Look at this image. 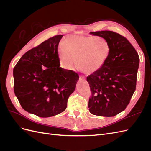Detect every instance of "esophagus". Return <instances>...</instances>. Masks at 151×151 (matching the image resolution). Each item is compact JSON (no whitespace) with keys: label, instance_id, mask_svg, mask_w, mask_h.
Segmentation results:
<instances>
[{"label":"esophagus","instance_id":"34e87169","mask_svg":"<svg viewBox=\"0 0 151 151\" xmlns=\"http://www.w3.org/2000/svg\"><path fill=\"white\" fill-rule=\"evenodd\" d=\"M79 80L80 81H84L85 79H84V76H81L80 77H79Z\"/></svg>","mask_w":151,"mask_h":151}]
</instances>
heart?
Here are the masks:
<instances>
[{
    "label": "heart",
    "mask_w": 151,
    "mask_h": 151,
    "mask_svg": "<svg viewBox=\"0 0 151 151\" xmlns=\"http://www.w3.org/2000/svg\"><path fill=\"white\" fill-rule=\"evenodd\" d=\"M110 53L107 41L94 36L71 35L62 42L58 48V60L61 67L73 71L78 67L87 74L101 69Z\"/></svg>",
    "instance_id": "1"
}]
</instances>
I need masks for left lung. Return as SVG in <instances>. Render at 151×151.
Segmentation results:
<instances>
[{
  "instance_id": "8db88e82",
  "label": "left lung",
  "mask_w": 151,
  "mask_h": 151,
  "mask_svg": "<svg viewBox=\"0 0 151 151\" xmlns=\"http://www.w3.org/2000/svg\"><path fill=\"white\" fill-rule=\"evenodd\" d=\"M106 40L110 53L101 69L87 77L92 97L89 110L93 115L111 117L125 110L136 88L139 57L125 37L111 31L91 32Z\"/></svg>"
}]
</instances>
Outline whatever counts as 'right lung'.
Returning a JSON list of instances; mask_svg holds the SVG:
<instances>
[{
    "label": "right lung",
    "mask_w": 151,
    "mask_h": 151,
    "mask_svg": "<svg viewBox=\"0 0 151 151\" xmlns=\"http://www.w3.org/2000/svg\"><path fill=\"white\" fill-rule=\"evenodd\" d=\"M63 35L55 36L25 53L14 68V91L22 108L39 117L64 111L79 77L60 67L58 46Z\"/></svg>",
    "instance_id": "right-lung-1"
}]
</instances>
